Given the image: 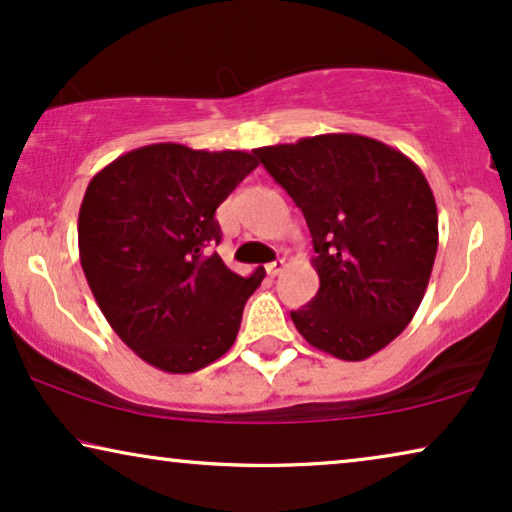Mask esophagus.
Wrapping results in <instances>:
<instances>
[{
    "instance_id": "obj_1",
    "label": "esophagus",
    "mask_w": 512,
    "mask_h": 512,
    "mask_svg": "<svg viewBox=\"0 0 512 512\" xmlns=\"http://www.w3.org/2000/svg\"><path fill=\"white\" fill-rule=\"evenodd\" d=\"M265 270H268V275H270V277H277L279 272L284 270V261H282V258H279V261H272V263L265 265Z\"/></svg>"
}]
</instances>
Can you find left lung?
<instances>
[{
	"mask_svg": "<svg viewBox=\"0 0 512 512\" xmlns=\"http://www.w3.org/2000/svg\"><path fill=\"white\" fill-rule=\"evenodd\" d=\"M310 228L319 291L291 312L312 347L363 361L415 317L438 251L429 181L401 151L363 135L256 149Z\"/></svg>",
	"mask_w": 512,
	"mask_h": 512,
	"instance_id": "left-lung-1",
	"label": "left lung"
}]
</instances>
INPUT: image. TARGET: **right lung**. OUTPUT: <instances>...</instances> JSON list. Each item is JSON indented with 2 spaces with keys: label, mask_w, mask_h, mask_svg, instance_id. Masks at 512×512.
I'll list each match as a JSON object with an SVG mask.
<instances>
[{
  "label": "right lung",
  "mask_w": 512,
  "mask_h": 512,
  "mask_svg": "<svg viewBox=\"0 0 512 512\" xmlns=\"http://www.w3.org/2000/svg\"><path fill=\"white\" fill-rule=\"evenodd\" d=\"M256 167L247 151L165 142L123 153L90 179L83 275L118 338L153 368L195 373L233 347L265 272L237 275L209 249L221 242L216 207Z\"/></svg>",
  "instance_id": "1"
}]
</instances>
